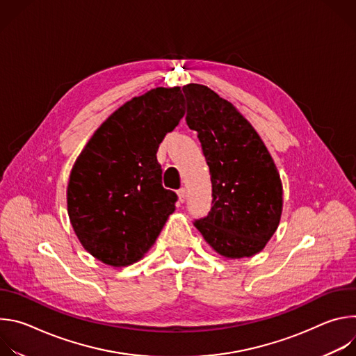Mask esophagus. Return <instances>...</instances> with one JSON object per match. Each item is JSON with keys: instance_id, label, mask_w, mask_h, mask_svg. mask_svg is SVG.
I'll use <instances>...</instances> for the list:
<instances>
[{"instance_id": "1", "label": "esophagus", "mask_w": 356, "mask_h": 356, "mask_svg": "<svg viewBox=\"0 0 356 356\" xmlns=\"http://www.w3.org/2000/svg\"><path fill=\"white\" fill-rule=\"evenodd\" d=\"M177 195H179V201L180 202H184L186 201V197H187V193H186V188L181 187L177 190Z\"/></svg>"}]
</instances>
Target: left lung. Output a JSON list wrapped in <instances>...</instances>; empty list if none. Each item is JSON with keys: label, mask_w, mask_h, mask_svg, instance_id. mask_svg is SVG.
Segmentation results:
<instances>
[{"label": "left lung", "mask_w": 356, "mask_h": 356, "mask_svg": "<svg viewBox=\"0 0 356 356\" xmlns=\"http://www.w3.org/2000/svg\"><path fill=\"white\" fill-rule=\"evenodd\" d=\"M183 92L186 122L198 132L213 187L211 209L194 225L222 257L255 255L282 216V181L273 159L227 99L201 84H187Z\"/></svg>", "instance_id": "1"}]
</instances>
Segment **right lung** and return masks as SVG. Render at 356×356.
<instances>
[{"mask_svg":"<svg viewBox=\"0 0 356 356\" xmlns=\"http://www.w3.org/2000/svg\"><path fill=\"white\" fill-rule=\"evenodd\" d=\"M180 87H158L120 107L76 161L67 210L81 245L111 266L139 261L154 245L177 194L162 186L156 152L184 117Z\"/></svg>","mask_w":356,"mask_h":356,"instance_id":"right-lung-1","label":"right lung"}]
</instances>
